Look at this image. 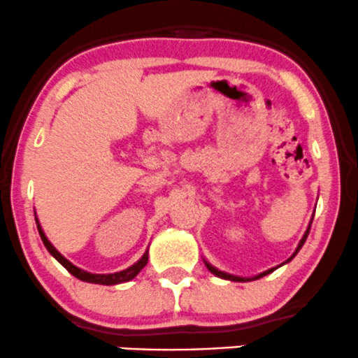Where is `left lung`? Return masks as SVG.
<instances>
[{
    "mask_svg": "<svg viewBox=\"0 0 358 358\" xmlns=\"http://www.w3.org/2000/svg\"><path fill=\"white\" fill-rule=\"evenodd\" d=\"M312 221H313V217H312ZM310 226H312V224H310ZM310 226H308V229H306V231H305V234H303V238H301V241H300V243H298V248H296V251H295V253H293V255H292V258H289V259H287V263H288V262H292V259H293V258H295V256H296V253H298V251H300V250H301V246H303V245H305L306 238H308V233H310ZM204 264H206V266H208V270H209V271H211V273H213V275L220 276V278H224V280H231V281H251V280H258V278H263V276L270 275V273H271V271H275V270H276V268H271V270H268V271H263V273H259V275H258V276H253V278H241V276H234V275H229V273L220 271V270H217V268H214V266H213V264H209L208 262H204Z\"/></svg>",
    "mask_w": 358,
    "mask_h": 358,
    "instance_id": "left-lung-1",
    "label": "left lung"
}]
</instances>
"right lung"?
Returning <instances> with one entry per match:
<instances>
[{
    "label": "right lung",
    "mask_w": 358,
    "mask_h": 358,
    "mask_svg": "<svg viewBox=\"0 0 358 358\" xmlns=\"http://www.w3.org/2000/svg\"><path fill=\"white\" fill-rule=\"evenodd\" d=\"M35 220H36V217H35ZM36 228H38V233H40V236H41V241H43V245H45L46 250L50 251V255H52L53 258L62 264V266H65L66 270H69V273H71V275L75 276V278H78V280H82V281H87V283H96V285H119V283H125V281H130L132 278H136L138 273H141L142 268H144L145 264H147V259H149V253H147V251H145L144 256H142V258L138 259L137 263H134L132 266H129L127 270L110 273V275H94V273H88V271L80 270V268L75 266V264H71L69 259L65 258V256H62L60 253H58V251L55 250V246L52 245V243L48 241V238L45 236L43 229H41L40 222H38V221H36Z\"/></svg>",
    "instance_id": "right-lung-1"
}]
</instances>
